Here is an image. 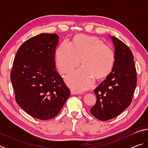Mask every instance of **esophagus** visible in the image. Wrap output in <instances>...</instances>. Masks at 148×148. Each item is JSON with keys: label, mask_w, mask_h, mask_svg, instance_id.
<instances>
[{"label": "esophagus", "mask_w": 148, "mask_h": 148, "mask_svg": "<svg viewBox=\"0 0 148 148\" xmlns=\"http://www.w3.org/2000/svg\"><path fill=\"white\" fill-rule=\"evenodd\" d=\"M79 92L78 91H77L75 89H72L71 90V94L72 95H78Z\"/></svg>", "instance_id": "34e87169"}]
</instances>
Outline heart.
<instances>
[{
  "instance_id": "1",
  "label": "heart",
  "mask_w": 148,
  "mask_h": 148,
  "mask_svg": "<svg viewBox=\"0 0 148 148\" xmlns=\"http://www.w3.org/2000/svg\"><path fill=\"white\" fill-rule=\"evenodd\" d=\"M82 68L72 72L65 78L72 88L81 91L91 86L93 79H102L114 68L116 54L111 47L98 37L77 34L72 44L64 41L56 50V66L61 74H67L78 66Z\"/></svg>"
}]
</instances>
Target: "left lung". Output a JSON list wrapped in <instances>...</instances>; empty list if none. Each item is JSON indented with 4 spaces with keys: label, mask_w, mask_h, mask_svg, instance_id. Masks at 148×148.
Here are the masks:
<instances>
[{
    "label": "left lung",
    "mask_w": 148,
    "mask_h": 148,
    "mask_svg": "<svg viewBox=\"0 0 148 148\" xmlns=\"http://www.w3.org/2000/svg\"><path fill=\"white\" fill-rule=\"evenodd\" d=\"M111 39L116 61L112 72L94 89L97 101L90 110L92 116L101 121L114 118L129 106L137 82L131 50L116 37Z\"/></svg>",
    "instance_id": "8db88e82"
}]
</instances>
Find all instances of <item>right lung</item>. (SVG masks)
Here are the masks:
<instances>
[{"mask_svg":"<svg viewBox=\"0 0 148 148\" xmlns=\"http://www.w3.org/2000/svg\"><path fill=\"white\" fill-rule=\"evenodd\" d=\"M56 34L42 33L19 47L10 79L17 103L30 116L41 120L56 117L71 91L56 70Z\"/></svg>","mask_w":148,"mask_h":148,"instance_id":"right-lung-1","label":"right lung"}]
</instances>
